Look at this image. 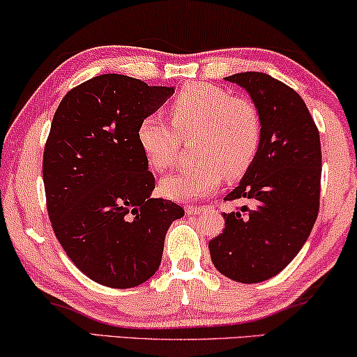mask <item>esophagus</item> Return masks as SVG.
I'll return each mask as SVG.
<instances>
[{"label":"esophagus","mask_w":357,"mask_h":357,"mask_svg":"<svg viewBox=\"0 0 357 357\" xmlns=\"http://www.w3.org/2000/svg\"><path fill=\"white\" fill-rule=\"evenodd\" d=\"M205 210H207V207H205V205H188V207H185V212H188L189 215L204 213Z\"/></svg>","instance_id":"1"}]
</instances>
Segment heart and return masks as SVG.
<instances>
[{
  "instance_id": "heart-1",
  "label": "heart",
  "mask_w": 357,
  "mask_h": 357,
  "mask_svg": "<svg viewBox=\"0 0 357 357\" xmlns=\"http://www.w3.org/2000/svg\"><path fill=\"white\" fill-rule=\"evenodd\" d=\"M173 124L149 114L137 126V142L150 167L167 169L176 162L181 137L197 134L192 152L197 163L181 168L160 183L169 199L190 200L213 192L225 176L243 178L254 163L262 137V121L252 102L231 97L212 84H190L173 100Z\"/></svg>"
}]
</instances>
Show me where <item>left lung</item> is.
Returning a JSON list of instances; mask_svg holds the SVG:
<instances>
[{
  "instance_id": "8db88e82",
  "label": "left lung",
  "mask_w": 357,
  "mask_h": 357,
  "mask_svg": "<svg viewBox=\"0 0 357 357\" xmlns=\"http://www.w3.org/2000/svg\"><path fill=\"white\" fill-rule=\"evenodd\" d=\"M250 95L262 121L254 163L225 200L252 208L223 213V233L208 243L215 268L239 283L278 275L307 241L320 199L319 129L298 92L264 73L225 77Z\"/></svg>"
}]
</instances>
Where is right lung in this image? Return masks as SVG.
Instances as JSON below:
<instances>
[{
  "instance_id": "1",
  "label": "right lung",
  "mask_w": 357,
  "mask_h": 357,
  "mask_svg": "<svg viewBox=\"0 0 357 357\" xmlns=\"http://www.w3.org/2000/svg\"><path fill=\"white\" fill-rule=\"evenodd\" d=\"M174 93L102 74L64 95L43 152V184L54 234L74 265L109 288H134L157 272L165 236L184 215L153 199L155 178L137 126Z\"/></svg>"
}]
</instances>
